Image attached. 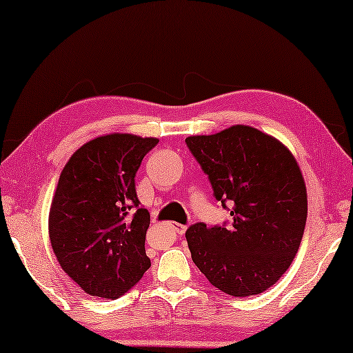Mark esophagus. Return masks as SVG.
<instances>
[{"instance_id":"esophagus-1","label":"esophagus","mask_w":353,"mask_h":353,"mask_svg":"<svg viewBox=\"0 0 353 353\" xmlns=\"http://www.w3.org/2000/svg\"><path fill=\"white\" fill-rule=\"evenodd\" d=\"M168 226H170V228H172L173 231H175V233H176L178 236L185 234V231H186V226H185V225L175 223V221H172V223H168Z\"/></svg>"}]
</instances>
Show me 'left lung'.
<instances>
[{
	"mask_svg": "<svg viewBox=\"0 0 353 353\" xmlns=\"http://www.w3.org/2000/svg\"><path fill=\"white\" fill-rule=\"evenodd\" d=\"M186 144L231 225H191L192 262L210 284L234 297L255 296L291 267L307 221V190L291 151L248 125L188 137Z\"/></svg>",
	"mask_w": 353,
	"mask_h": 353,
	"instance_id": "left-lung-1",
	"label": "left lung"
}]
</instances>
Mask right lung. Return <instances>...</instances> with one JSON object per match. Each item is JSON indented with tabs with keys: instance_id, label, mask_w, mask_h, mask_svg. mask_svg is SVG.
Listing matches in <instances>:
<instances>
[{
	"instance_id": "obj_1",
	"label": "right lung",
	"mask_w": 353,
	"mask_h": 353,
	"mask_svg": "<svg viewBox=\"0 0 353 353\" xmlns=\"http://www.w3.org/2000/svg\"><path fill=\"white\" fill-rule=\"evenodd\" d=\"M157 143L104 134L77 149L62 168L50 239L62 270L90 296H123L151 267L144 249L151 216L139 207L134 176Z\"/></svg>"
}]
</instances>
